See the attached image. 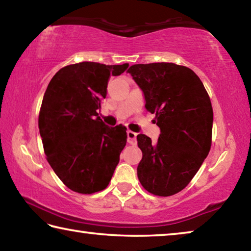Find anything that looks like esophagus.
I'll return each mask as SVG.
<instances>
[{
  "label": "esophagus",
  "instance_id": "esophagus-1",
  "mask_svg": "<svg viewBox=\"0 0 251 251\" xmlns=\"http://www.w3.org/2000/svg\"><path fill=\"white\" fill-rule=\"evenodd\" d=\"M136 136H137V134L134 133V131L127 130V142L130 145H135L136 144Z\"/></svg>",
  "mask_w": 251,
  "mask_h": 251
}]
</instances>
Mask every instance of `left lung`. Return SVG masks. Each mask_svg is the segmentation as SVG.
Wrapping results in <instances>:
<instances>
[{
    "label": "left lung",
    "instance_id": "obj_1",
    "mask_svg": "<svg viewBox=\"0 0 251 251\" xmlns=\"http://www.w3.org/2000/svg\"><path fill=\"white\" fill-rule=\"evenodd\" d=\"M127 73L141 88L145 107L155 114L158 141L137 135L143 158L137 176L147 192L172 196L196 175L210 151L214 114L201 78L174 63L131 65Z\"/></svg>",
    "mask_w": 251,
    "mask_h": 251
}]
</instances>
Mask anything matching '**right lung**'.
Segmentation results:
<instances>
[{
  "mask_svg": "<svg viewBox=\"0 0 251 251\" xmlns=\"http://www.w3.org/2000/svg\"><path fill=\"white\" fill-rule=\"evenodd\" d=\"M127 67L77 63L59 70L46 88L39 116L45 155L59 179L76 193L106 188L120 161L126 128L104 124L99 110L110 76Z\"/></svg>",
  "mask_w": 251,
  "mask_h": 251,
  "instance_id": "1",
  "label": "right lung"
}]
</instances>
